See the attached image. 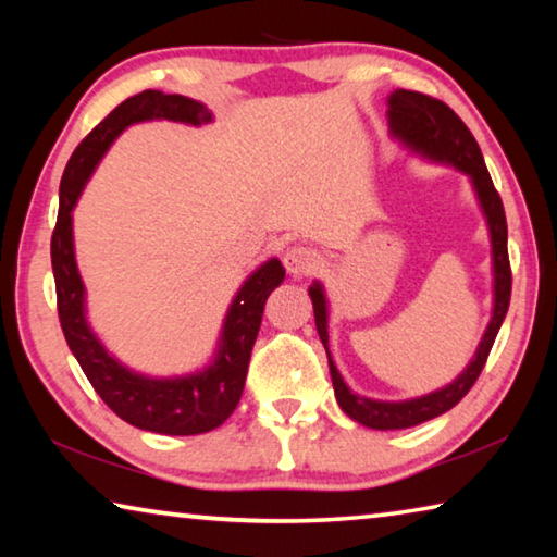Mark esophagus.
<instances>
[{
	"label": "esophagus",
	"instance_id": "34e87169",
	"mask_svg": "<svg viewBox=\"0 0 557 557\" xmlns=\"http://www.w3.org/2000/svg\"><path fill=\"white\" fill-rule=\"evenodd\" d=\"M282 260H285V268H287V272L295 280L307 277V275H314V272L319 270V265H322V260H319L317 252L312 248H301V245H295V248H289Z\"/></svg>",
	"mask_w": 557,
	"mask_h": 557
}]
</instances>
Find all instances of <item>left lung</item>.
<instances>
[{"mask_svg": "<svg viewBox=\"0 0 557 557\" xmlns=\"http://www.w3.org/2000/svg\"><path fill=\"white\" fill-rule=\"evenodd\" d=\"M388 127H391V135L408 149H412L414 154L425 157L430 162L451 164L455 169H459L461 174L469 176L488 225V238H492V268H494L492 322H488L482 342L476 346V354L469 361L467 369L461 371L455 381L447 383L445 388L420 395V398L395 400V403L366 398V395L354 393L344 383L342 373L336 371L332 354H329V332H326L329 307H326L324 287L319 285V282H314V285L309 287V297H312V305H314L317 332L326 348L329 373H332L338 408H342L351 420L361 422L363 428L405 430L451 410L469 393L471 385L476 383L479 373H482L488 358V351H492L498 329L504 324L508 301H511V265H508V248H506L508 231H506V213H504L502 196H498L492 176H488L482 149H479L469 127L457 117V112L449 106H445L442 100L422 96V92L393 90L388 96Z\"/></svg>", "mask_w": 557, "mask_h": 557, "instance_id": "obj_1", "label": "left lung"}]
</instances>
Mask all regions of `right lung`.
Instances as JSON below:
<instances>
[{
	"instance_id": "obj_1",
	"label": "right lung",
	"mask_w": 557,
	"mask_h": 557,
	"mask_svg": "<svg viewBox=\"0 0 557 557\" xmlns=\"http://www.w3.org/2000/svg\"><path fill=\"white\" fill-rule=\"evenodd\" d=\"M147 120H172L201 127L211 122V110L199 100L166 96L162 90H145L127 98L75 147L65 164L59 191V221L51 235V265L59 299V319L65 342L81 363L92 388L108 408L129 425L159 435H201L211 432L238 405L248 373L250 351L256 344L262 309L270 292L282 285L285 268L277 258L252 272L233 297L223 319L219 348L206 369L172 379H154L120 363L92 332L86 317V285H83L73 248V209L83 186L96 172L102 154L115 143L122 129Z\"/></svg>"
}]
</instances>
